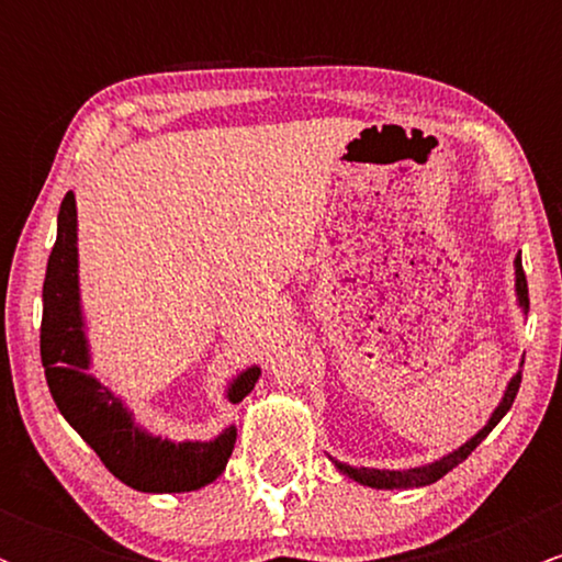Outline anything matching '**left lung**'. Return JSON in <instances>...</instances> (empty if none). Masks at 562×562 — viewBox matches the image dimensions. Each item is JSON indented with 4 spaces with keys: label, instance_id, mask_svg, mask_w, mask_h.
<instances>
[{
    "label": "left lung",
    "instance_id": "left-lung-1",
    "mask_svg": "<svg viewBox=\"0 0 562 562\" xmlns=\"http://www.w3.org/2000/svg\"><path fill=\"white\" fill-rule=\"evenodd\" d=\"M515 288H518L520 306L528 308V282H526L524 263H520V256H518V259H515ZM518 389H520V372L513 380H509L505 398H502V404L496 406V412L492 415V420H488L486 428H483L475 438H470L468 443H462L460 449L451 451V454L443 457V460L434 462V465L412 468V470H370V468L344 465V462H338V460H333V462H335V465H338L340 473L351 475L353 481L364 483V486H375V488H417V486H428V483H436L438 479H443V475H447L449 470H454L457 465H460L462 460H468L470 451L479 447L483 438L492 434L494 425L507 415V409H509V406H513L515 396H518Z\"/></svg>",
    "mask_w": 562,
    "mask_h": 562
}]
</instances>
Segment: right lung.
<instances>
[{
	"mask_svg": "<svg viewBox=\"0 0 562 562\" xmlns=\"http://www.w3.org/2000/svg\"><path fill=\"white\" fill-rule=\"evenodd\" d=\"M42 364L57 409L119 481L137 492H195L216 481L235 449L237 430L227 428L214 441L171 443L134 425L132 415L89 370L87 338L81 333L79 274H76V200L63 198L57 240L44 274ZM259 380V367L232 383L229 398L243 402Z\"/></svg>",
	"mask_w": 562,
	"mask_h": 562,
	"instance_id": "obj_1",
	"label": "right lung"
}]
</instances>
